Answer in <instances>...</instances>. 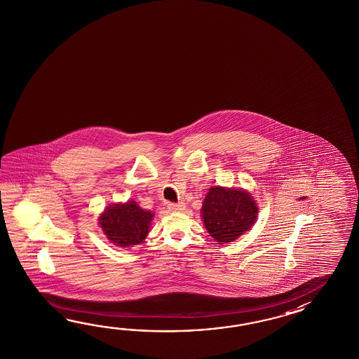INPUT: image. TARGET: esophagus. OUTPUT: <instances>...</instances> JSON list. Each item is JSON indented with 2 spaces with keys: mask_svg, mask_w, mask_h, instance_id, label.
<instances>
[{
  "mask_svg": "<svg viewBox=\"0 0 359 359\" xmlns=\"http://www.w3.org/2000/svg\"><path fill=\"white\" fill-rule=\"evenodd\" d=\"M169 210H172V212H182L183 209L186 208L183 203H178V204H175V203H169L168 205Z\"/></svg>",
  "mask_w": 359,
  "mask_h": 359,
  "instance_id": "esophagus-1",
  "label": "esophagus"
}]
</instances>
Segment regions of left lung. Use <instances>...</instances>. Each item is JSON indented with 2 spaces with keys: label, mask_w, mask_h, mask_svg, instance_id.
I'll list each match as a JSON object with an SVG mask.
<instances>
[{
  "label": "left lung",
  "mask_w": 359,
  "mask_h": 359,
  "mask_svg": "<svg viewBox=\"0 0 359 359\" xmlns=\"http://www.w3.org/2000/svg\"><path fill=\"white\" fill-rule=\"evenodd\" d=\"M258 217V206L246 190L213 186L201 208L206 231L219 244L235 241L252 229Z\"/></svg>",
  "instance_id": "8db88e82"
}]
</instances>
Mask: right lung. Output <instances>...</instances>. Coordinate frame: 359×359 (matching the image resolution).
<instances>
[{
	"label": "right lung",
	"mask_w": 359,
	"mask_h": 359,
	"mask_svg": "<svg viewBox=\"0 0 359 359\" xmlns=\"http://www.w3.org/2000/svg\"><path fill=\"white\" fill-rule=\"evenodd\" d=\"M153 218L150 210L128 200L124 204L107 206L99 217V224L110 243L121 248H130L144 243Z\"/></svg>",
	"instance_id": "obj_1"
}]
</instances>
